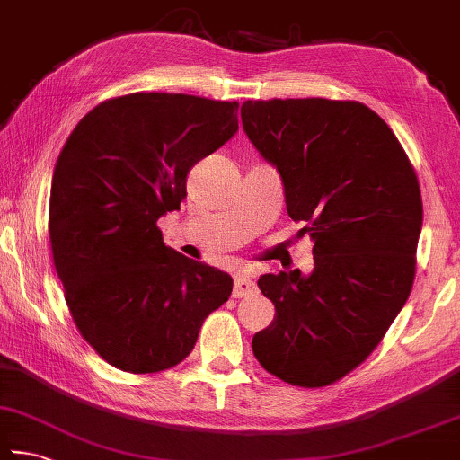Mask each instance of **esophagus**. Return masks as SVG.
<instances>
[{
  "mask_svg": "<svg viewBox=\"0 0 460 460\" xmlns=\"http://www.w3.org/2000/svg\"><path fill=\"white\" fill-rule=\"evenodd\" d=\"M255 289H257V286L252 278H247V275H237L235 283H233V297L249 296V294H253Z\"/></svg>",
  "mask_w": 460,
  "mask_h": 460,
  "instance_id": "1",
  "label": "esophagus"
}]
</instances>
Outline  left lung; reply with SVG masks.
Masks as SVG:
<instances>
[{
	"label": "left lung",
	"instance_id": "obj_1",
	"mask_svg": "<svg viewBox=\"0 0 460 460\" xmlns=\"http://www.w3.org/2000/svg\"><path fill=\"white\" fill-rule=\"evenodd\" d=\"M241 122L314 241L312 273L259 278L275 317L253 336V354L283 382L328 386L370 356L411 296L419 179L394 132L360 102L247 100Z\"/></svg>",
	"mask_w": 460,
	"mask_h": 460
}]
</instances>
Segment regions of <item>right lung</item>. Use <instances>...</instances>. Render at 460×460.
Wrapping results in <instances>:
<instances>
[{"mask_svg":"<svg viewBox=\"0 0 460 460\" xmlns=\"http://www.w3.org/2000/svg\"><path fill=\"white\" fill-rule=\"evenodd\" d=\"M237 102L137 92L90 111L58 156L49 241L82 338L114 368L153 374L195 348L233 279L163 243L189 171L239 130Z\"/></svg>","mask_w":460,"mask_h":460,"instance_id":"add662e5","label":"right lung"}]
</instances>
